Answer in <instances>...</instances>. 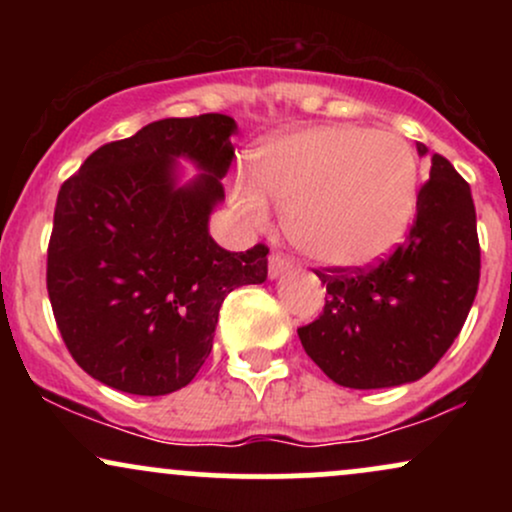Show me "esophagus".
<instances>
[{
  "label": "esophagus",
  "mask_w": 512,
  "mask_h": 512,
  "mask_svg": "<svg viewBox=\"0 0 512 512\" xmlns=\"http://www.w3.org/2000/svg\"><path fill=\"white\" fill-rule=\"evenodd\" d=\"M291 269V262L284 255H269V279H279Z\"/></svg>",
  "instance_id": "34e87169"
}]
</instances>
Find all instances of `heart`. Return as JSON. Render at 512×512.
<instances>
[{
	"label": "heart",
	"instance_id": "obj_1",
	"mask_svg": "<svg viewBox=\"0 0 512 512\" xmlns=\"http://www.w3.org/2000/svg\"><path fill=\"white\" fill-rule=\"evenodd\" d=\"M233 204L255 226L269 203L301 255L334 272H358L390 257L407 238L419 204V166L392 132L317 125L269 139L250 158Z\"/></svg>",
	"mask_w": 512,
	"mask_h": 512
}]
</instances>
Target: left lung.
Wrapping results in <instances>:
<instances>
[{
  "instance_id": "1",
  "label": "left lung",
  "mask_w": 512,
  "mask_h": 512,
  "mask_svg": "<svg viewBox=\"0 0 512 512\" xmlns=\"http://www.w3.org/2000/svg\"><path fill=\"white\" fill-rule=\"evenodd\" d=\"M419 156H428L416 144ZM472 190L448 158L431 156L416 221L385 262L358 272H315L327 303L298 330L327 378L351 390L416 383L460 334L479 289Z\"/></svg>"
}]
</instances>
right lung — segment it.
Wrapping results in <instances>:
<instances>
[{"instance_id":"add662e5","label":"right lung","mask_w":512,"mask_h":512,"mask_svg":"<svg viewBox=\"0 0 512 512\" xmlns=\"http://www.w3.org/2000/svg\"><path fill=\"white\" fill-rule=\"evenodd\" d=\"M233 134L221 113L156 120L93 151L60 187L52 313L74 361L113 390L158 397L190 385L223 298L267 279L264 245L228 252L209 233Z\"/></svg>"}]
</instances>
